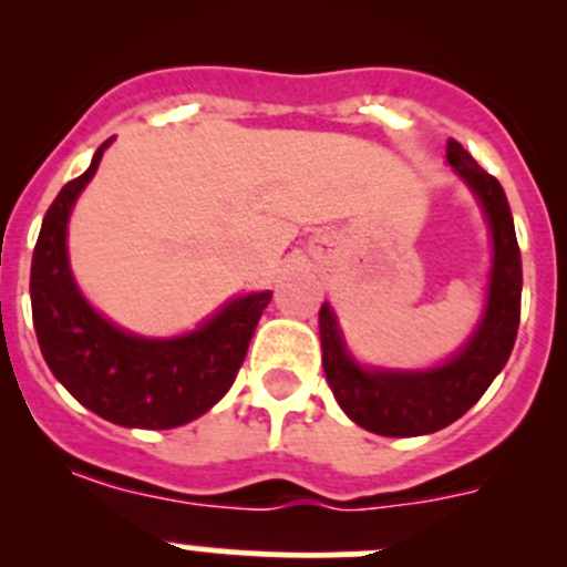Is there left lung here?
<instances>
[{"label": "left lung", "instance_id": "8db88e82", "mask_svg": "<svg viewBox=\"0 0 567 567\" xmlns=\"http://www.w3.org/2000/svg\"><path fill=\"white\" fill-rule=\"evenodd\" d=\"M447 162L472 186L494 236L488 307L483 323L455 359L425 373L362 370L346 353L329 305L320 307L323 370L340 409L359 427L379 436H422L461 420L505 368L522 320V251L505 188L485 173L461 142H447Z\"/></svg>", "mask_w": 567, "mask_h": 567}]
</instances>
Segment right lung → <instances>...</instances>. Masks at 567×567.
Returning a JSON list of instances; mask_svg holds the SVG:
<instances>
[{
  "instance_id": "obj_1",
  "label": "right lung",
  "mask_w": 567,
  "mask_h": 567,
  "mask_svg": "<svg viewBox=\"0 0 567 567\" xmlns=\"http://www.w3.org/2000/svg\"><path fill=\"white\" fill-rule=\"evenodd\" d=\"M106 145L45 210L32 251V320L45 364L79 403L114 425L167 431L197 420L225 398L271 293L230 301L203 329L175 340H142L101 318L71 277L65 227Z\"/></svg>"
}]
</instances>
